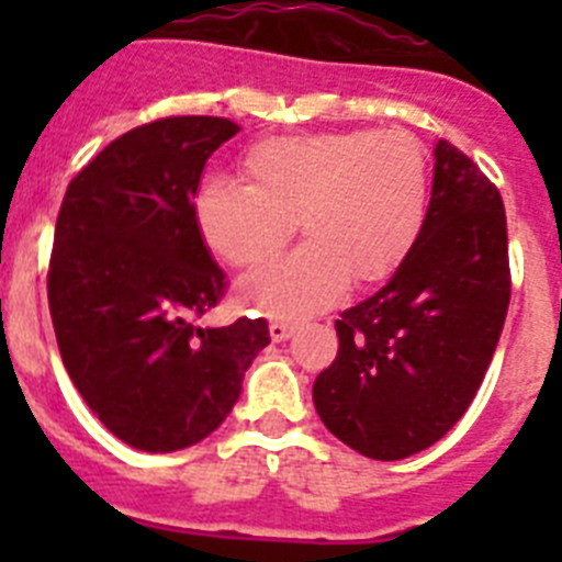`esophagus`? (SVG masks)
Segmentation results:
<instances>
[{
	"label": "esophagus",
	"mask_w": 562,
	"mask_h": 562,
	"mask_svg": "<svg viewBox=\"0 0 562 562\" xmlns=\"http://www.w3.org/2000/svg\"><path fill=\"white\" fill-rule=\"evenodd\" d=\"M295 329H297L295 321H284V317H276V321H270V337L276 342L290 340V337L295 335Z\"/></svg>",
	"instance_id": "34e87169"
}]
</instances>
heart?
I'll list each match as a JSON object with an SVG mask.
<instances>
[{
	"label": "heart",
	"instance_id": "1",
	"mask_svg": "<svg viewBox=\"0 0 562 562\" xmlns=\"http://www.w3.org/2000/svg\"><path fill=\"white\" fill-rule=\"evenodd\" d=\"M247 186L202 177L193 225L225 265L250 270L292 236L310 238L245 281V295L278 315H304L342 295L349 276L382 281L414 250L428 220V151L408 132L278 134L241 154Z\"/></svg>",
	"mask_w": 562,
	"mask_h": 562
}]
</instances>
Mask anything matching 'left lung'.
Returning <instances> with one entry per match:
<instances>
[{"label":"left lung","instance_id":"obj_1","mask_svg":"<svg viewBox=\"0 0 562 562\" xmlns=\"http://www.w3.org/2000/svg\"><path fill=\"white\" fill-rule=\"evenodd\" d=\"M513 295L501 193L464 151L436 143L434 193L391 281L346 310L315 411L357 453L408 459L453 428L481 389Z\"/></svg>","mask_w":562,"mask_h":562}]
</instances>
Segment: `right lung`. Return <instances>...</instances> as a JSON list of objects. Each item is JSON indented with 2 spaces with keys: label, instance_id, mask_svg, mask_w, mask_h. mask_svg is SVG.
I'll return each instance as SVG.
<instances>
[{
  "label": "right lung",
  "instance_id": "1",
  "mask_svg": "<svg viewBox=\"0 0 562 562\" xmlns=\"http://www.w3.org/2000/svg\"><path fill=\"white\" fill-rule=\"evenodd\" d=\"M236 132L207 114L143 123L72 177L58 211L47 297L64 369L92 414L146 453L220 428L270 342L265 317L196 326L227 281L193 225V191Z\"/></svg>",
  "mask_w": 562,
  "mask_h": 562
}]
</instances>
